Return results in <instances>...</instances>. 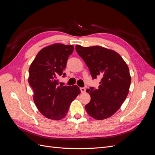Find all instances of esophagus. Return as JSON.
<instances>
[{"label": "esophagus", "instance_id": "34e87169", "mask_svg": "<svg viewBox=\"0 0 155 155\" xmlns=\"http://www.w3.org/2000/svg\"><path fill=\"white\" fill-rule=\"evenodd\" d=\"M80 90H81V93H85L86 92V89H85V88H84V87L80 88Z\"/></svg>", "mask_w": 155, "mask_h": 155}]
</instances>
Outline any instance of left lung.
Instances as JSON below:
<instances>
[{"mask_svg":"<svg viewBox=\"0 0 155 155\" xmlns=\"http://www.w3.org/2000/svg\"><path fill=\"white\" fill-rule=\"evenodd\" d=\"M92 79L100 77L97 89H87L91 101L85 105L89 116L98 120L109 118L118 110L128 95L131 81L127 64L115 51L100 46H76Z\"/></svg>","mask_w":155,"mask_h":155,"instance_id":"8db88e82","label":"left lung"}]
</instances>
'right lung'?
I'll return each mask as SVG.
<instances>
[{"mask_svg":"<svg viewBox=\"0 0 155 155\" xmlns=\"http://www.w3.org/2000/svg\"><path fill=\"white\" fill-rule=\"evenodd\" d=\"M74 51L73 45L56 43L41 50L29 68L28 83L34 101L46 118L59 120L67 115L70 104L81 93L77 85H59L58 78Z\"/></svg>","mask_w":155,"mask_h":155,"instance_id":"right-lung-1","label":"right lung"}]
</instances>
